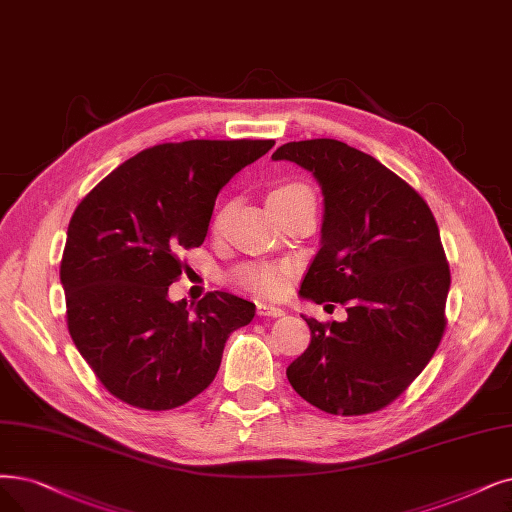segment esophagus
Masks as SVG:
<instances>
[{"label":"esophagus","instance_id":"34e87169","mask_svg":"<svg viewBox=\"0 0 512 512\" xmlns=\"http://www.w3.org/2000/svg\"><path fill=\"white\" fill-rule=\"evenodd\" d=\"M256 313L260 317H281L285 311L277 304H267V302H258L256 304Z\"/></svg>","mask_w":512,"mask_h":512}]
</instances>
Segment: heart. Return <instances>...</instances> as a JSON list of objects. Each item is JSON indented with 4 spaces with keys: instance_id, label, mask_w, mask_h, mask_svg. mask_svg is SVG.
Instances as JSON below:
<instances>
[{
    "instance_id": "b5f03b06",
    "label": "heart",
    "mask_w": 512,
    "mask_h": 512,
    "mask_svg": "<svg viewBox=\"0 0 512 512\" xmlns=\"http://www.w3.org/2000/svg\"><path fill=\"white\" fill-rule=\"evenodd\" d=\"M302 189H306V187L294 182V185H285V187L275 189L271 195L294 193V191H302ZM222 218H224V212H220L216 222L220 224ZM235 279L243 285V288H248L252 292H258L262 296H277L283 290L285 271L281 267H275V264H245V267H241L235 273Z\"/></svg>"
}]
</instances>
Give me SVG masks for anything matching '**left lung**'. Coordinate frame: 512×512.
Instances as JSON below:
<instances>
[{
    "mask_svg": "<svg viewBox=\"0 0 512 512\" xmlns=\"http://www.w3.org/2000/svg\"><path fill=\"white\" fill-rule=\"evenodd\" d=\"M273 159L311 172L323 193L321 248L300 296L349 304L344 321L302 315L311 344L285 374L327 414L382 410L420 376L445 330L449 267L435 216L405 180L340 140L288 142Z\"/></svg>",
    "mask_w": 512,
    "mask_h": 512,
    "instance_id": "8db88e82",
    "label": "left lung"
}]
</instances>
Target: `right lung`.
I'll list each match as a JSON object with an SVG mask.
<instances>
[{
  "label": "right lung",
  "instance_id": "obj_1",
  "mask_svg": "<svg viewBox=\"0 0 512 512\" xmlns=\"http://www.w3.org/2000/svg\"><path fill=\"white\" fill-rule=\"evenodd\" d=\"M275 140H185L121 163L71 216L60 262L69 334L117 399L161 412L214 380L256 306L227 292L172 302L178 254L208 235L220 189Z\"/></svg>",
  "mask_w": 512,
  "mask_h": 512
}]
</instances>
